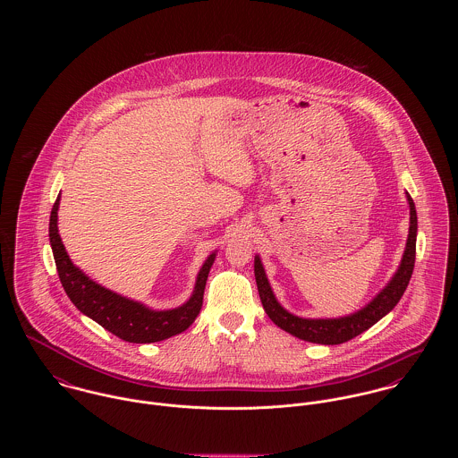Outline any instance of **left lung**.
Masks as SVG:
<instances>
[{"mask_svg":"<svg viewBox=\"0 0 458 458\" xmlns=\"http://www.w3.org/2000/svg\"><path fill=\"white\" fill-rule=\"evenodd\" d=\"M407 202H409V236L405 243V250L402 256L400 266L396 273L393 275L392 280L388 285L361 310L345 316V318H336V319H305L298 318L291 312H287L275 298L271 285L267 282V276L264 273L261 259L256 256L254 261V273H256V282L261 296L262 307L267 314V318L276 325L282 327L284 331L312 344H325V345H336L344 344L360 333L367 331L369 327H374L377 321H381L388 312H392L394 305L400 301L412 269H414V259H416V233H418V216H416V208L412 202V197L407 194Z\"/></svg>","mask_w":458,"mask_h":458,"instance_id":"obj_1","label":"left lung"}]
</instances>
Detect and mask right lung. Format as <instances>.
Masks as SVG:
<instances>
[{
    "label": "right lung",
    "instance_id": "add662e5",
    "mask_svg": "<svg viewBox=\"0 0 458 458\" xmlns=\"http://www.w3.org/2000/svg\"><path fill=\"white\" fill-rule=\"evenodd\" d=\"M58 208L60 196L53 206L49 220L51 249L66 296L84 316L106 327L118 338L131 344H151L165 340L169 336L180 335L196 321L202 307L208 273L216 256L215 252L199 269L194 293L187 303L171 310H153L139 301L102 287L70 261L58 233Z\"/></svg>",
    "mask_w": 458,
    "mask_h": 458
}]
</instances>
